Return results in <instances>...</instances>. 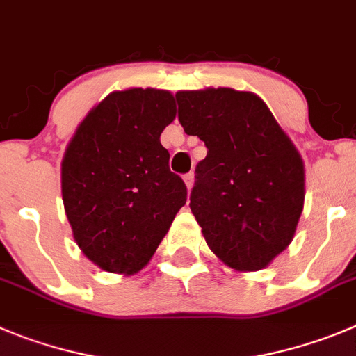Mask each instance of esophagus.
I'll return each mask as SVG.
<instances>
[{
  "label": "esophagus",
  "instance_id": "34e87169",
  "mask_svg": "<svg viewBox=\"0 0 356 356\" xmlns=\"http://www.w3.org/2000/svg\"><path fill=\"white\" fill-rule=\"evenodd\" d=\"M184 181H185V185H187L188 191H191V188L194 187V172H188V175H185Z\"/></svg>",
  "mask_w": 356,
  "mask_h": 356
}]
</instances>
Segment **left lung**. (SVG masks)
Listing matches in <instances>:
<instances>
[{
    "label": "left lung",
    "mask_w": 356,
    "mask_h": 356,
    "mask_svg": "<svg viewBox=\"0 0 356 356\" xmlns=\"http://www.w3.org/2000/svg\"><path fill=\"white\" fill-rule=\"evenodd\" d=\"M185 134L208 148L195 168L191 210L211 252L236 272H256L295 236L305 200L302 155L250 91H178Z\"/></svg>",
    "instance_id": "left-lung-1"
}]
</instances>
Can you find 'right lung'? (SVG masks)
<instances>
[{
	"label": "right lung",
	"mask_w": 356,
	"mask_h": 356,
	"mask_svg": "<svg viewBox=\"0 0 356 356\" xmlns=\"http://www.w3.org/2000/svg\"><path fill=\"white\" fill-rule=\"evenodd\" d=\"M175 116L171 91H113L86 114L65 149L61 195L72 234L106 272L145 268L187 201V187L171 172L161 145Z\"/></svg>",
	"instance_id": "1"
}]
</instances>
